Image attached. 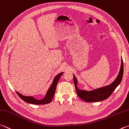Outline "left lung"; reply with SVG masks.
<instances>
[{
    "instance_id": "left-lung-1",
    "label": "left lung",
    "mask_w": 129,
    "mask_h": 129,
    "mask_svg": "<svg viewBox=\"0 0 129 129\" xmlns=\"http://www.w3.org/2000/svg\"><path fill=\"white\" fill-rule=\"evenodd\" d=\"M123 73V65L122 58H121V65L118 75L116 79L111 85L105 86V87L99 88L96 90L87 91L81 90L77 87V80L74 75H73L74 83L76 87L77 95L78 96L86 102H98L104 100L108 98L116 88L120 85L122 81Z\"/></svg>"
}]
</instances>
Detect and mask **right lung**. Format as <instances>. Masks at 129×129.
I'll return each instance as SVG.
<instances>
[{"instance_id": "obj_1", "label": "right lung", "mask_w": 129, "mask_h": 129, "mask_svg": "<svg viewBox=\"0 0 129 129\" xmlns=\"http://www.w3.org/2000/svg\"><path fill=\"white\" fill-rule=\"evenodd\" d=\"M63 73H60L58 74H57L56 76L55 77V78L53 79V81L51 85V87L48 89V90L46 93V96L44 99L42 100H37L35 99L32 96H26L22 95L19 92H18L17 91H16V93H17V95L19 96V97L21 99H22L24 102L27 103H30L33 104H37V105H41V104H46L50 103L51 102V100H52V99L53 96H54V94L55 92V90L56 88L57 84L58 83V81L59 80L61 76Z\"/></svg>"}]
</instances>
